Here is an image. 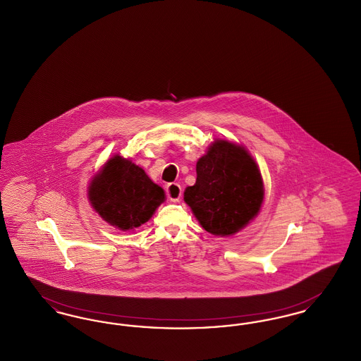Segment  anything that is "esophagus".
I'll return each instance as SVG.
<instances>
[{
	"label": "esophagus",
	"mask_w": 361,
	"mask_h": 361,
	"mask_svg": "<svg viewBox=\"0 0 361 361\" xmlns=\"http://www.w3.org/2000/svg\"><path fill=\"white\" fill-rule=\"evenodd\" d=\"M181 193H183V190H181V187L177 183L168 184V187H166V196H168L169 200L178 202L180 197H181Z\"/></svg>",
	"instance_id": "1"
}]
</instances>
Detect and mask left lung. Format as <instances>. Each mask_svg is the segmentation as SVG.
<instances>
[{
    "instance_id": "8db88e82",
    "label": "left lung",
    "mask_w": 361,
    "mask_h": 361,
    "mask_svg": "<svg viewBox=\"0 0 361 361\" xmlns=\"http://www.w3.org/2000/svg\"><path fill=\"white\" fill-rule=\"evenodd\" d=\"M196 183L184 200L202 227L227 237L249 224L264 202V183L256 161L242 146L215 140L196 164Z\"/></svg>"
}]
</instances>
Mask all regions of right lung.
<instances>
[{
	"label": "right lung",
	"instance_id": "add662e5",
	"mask_svg": "<svg viewBox=\"0 0 361 361\" xmlns=\"http://www.w3.org/2000/svg\"><path fill=\"white\" fill-rule=\"evenodd\" d=\"M87 196L106 224L121 231L146 224L165 202V192L142 168L119 154L105 162L92 178Z\"/></svg>",
	"mask_w": 361,
	"mask_h": 361
}]
</instances>
